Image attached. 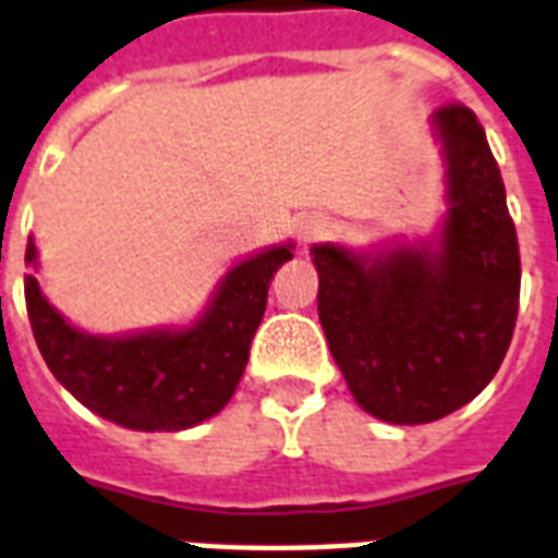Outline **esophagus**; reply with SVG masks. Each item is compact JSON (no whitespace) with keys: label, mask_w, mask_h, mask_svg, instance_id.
Returning <instances> with one entry per match:
<instances>
[{"label":"esophagus","mask_w":558,"mask_h":558,"mask_svg":"<svg viewBox=\"0 0 558 558\" xmlns=\"http://www.w3.org/2000/svg\"><path fill=\"white\" fill-rule=\"evenodd\" d=\"M324 232H326V220L320 215L303 217V220H300V229H296V234H300V241H303V244H312V241H317Z\"/></svg>","instance_id":"34e87169"}]
</instances>
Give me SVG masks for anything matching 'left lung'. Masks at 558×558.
<instances>
[{
	"instance_id": "obj_1",
	"label": "left lung",
	"mask_w": 558,
	"mask_h": 558,
	"mask_svg": "<svg viewBox=\"0 0 558 558\" xmlns=\"http://www.w3.org/2000/svg\"><path fill=\"white\" fill-rule=\"evenodd\" d=\"M447 165L438 241L359 255L314 244L317 314L355 403L414 426L447 417L492 383L521 296L518 234L500 167L462 102L433 114Z\"/></svg>"
}]
</instances>
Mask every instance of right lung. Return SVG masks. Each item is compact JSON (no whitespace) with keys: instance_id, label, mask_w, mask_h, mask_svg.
I'll list each match as a JSON object with an SVG mask.
<instances>
[{"instance_id":"1","label":"right lung","mask_w":558,"mask_h":558,"mask_svg":"<svg viewBox=\"0 0 558 558\" xmlns=\"http://www.w3.org/2000/svg\"><path fill=\"white\" fill-rule=\"evenodd\" d=\"M294 246H270L234 264L215 300L187 329L102 338L66 324L32 274L25 308L37 350L75 400L105 421L141 433H179L215 417L244 376L250 343L264 317L267 288ZM25 262L37 267L35 241Z\"/></svg>"}]
</instances>
